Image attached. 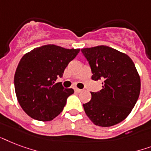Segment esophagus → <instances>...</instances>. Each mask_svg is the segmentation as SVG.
<instances>
[{"label": "esophagus", "mask_w": 151, "mask_h": 151, "mask_svg": "<svg viewBox=\"0 0 151 151\" xmlns=\"http://www.w3.org/2000/svg\"><path fill=\"white\" fill-rule=\"evenodd\" d=\"M74 90H75V91L76 92V93H79V92L82 91V90H80V89H79V88H76H76H74Z\"/></svg>", "instance_id": "obj_1"}]
</instances>
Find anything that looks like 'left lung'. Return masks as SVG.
<instances>
[{
	"label": "left lung",
	"instance_id": "obj_1",
	"mask_svg": "<svg viewBox=\"0 0 151 151\" xmlns=\"http://www.w3.org/2000/svg\"><path fill=\"white\" fill-rule=\"evenodd\" d=\"M91 67L93 80H103L101 91L91 92L83 105L90 120L98 126L110 127L124 120L140 93V78L128 55L106 45L82 49Z\"/></svg>",
	"mask_w": 151,
	"mask_h": 151
}]
</instances>
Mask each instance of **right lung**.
<instances>
[{"label":"right lung","mask_w":151,"mask_h":151,"mask_svg":"<svg viewBox=\"0 0 151 151\" xmlns=\"http://www.w3.org/2000/svg\"><path fill=\"white\" fill-rule=\"evenodd\" d=\"M79 50L46 45L34 49L21 58L14 86L19 103L28 116L50 121L62 112L74 91L55 81L63 76L65 68Z\"/></svg>","instance_id":"obj_1"}]
</instances>
